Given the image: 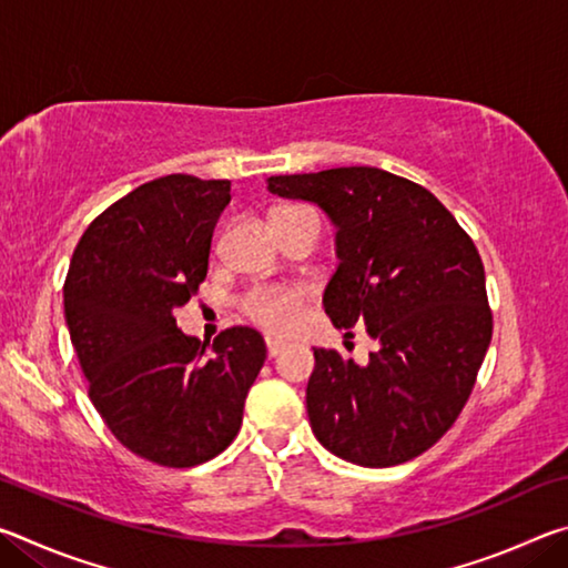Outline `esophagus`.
I'll list each match as a JSON object with an SVG mask.
<instances>
[{
	"instance_id": "1",
	"label": "esophagus",
	"mask_w": 568,
	"mask_h": 568,
	"mask_svg": "<svg viewBox=\"0 0 568 568\" xmlns=\"http://www.w3.org/2000/svg\"><path fill=\"white\" fill-rule=\"evenodd\" d=\"M285 351V343L283 341H275V338H267V355L275 358V355H281Z\"/></svg>"
}]
</instances>
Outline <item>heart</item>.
<instances>
[{
	"label": "heart",
	"instance_id": "obj_1",
	"mask_svg": "<svg viewBox=\"0 0 568 568\" xmlns=\"http://www.w3.org/2000/svg\"><path fill=\"white\" fill-rule=\"evenodd\" d=\"M297 213V207H277L273 220ZM305 303L303 291H287V287H265L255 291L245 301V313L261 328L271 333H291L301 323V307Z\"/></svg>",
	"mask_w": 568,
	"mask_h": 568
}]
</instances>
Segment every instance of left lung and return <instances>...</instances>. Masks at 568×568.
I'll return each mask as SVG.
<instances>
[{"mask_svg": "<svg viewBox=\"0 0 568 568\" xmlns=\"http://www.w3.org/2000/svg\"><path fill=\"white\" fill-rule=\"evenodd\" d=\"M267 190L328 215L338 267L323 307L335 328L365 325L378 343L368 363L313 351L315 438L368 468L420 456L454 426L491 343L474 240L426 187L378 168L275 175Z\"/></svg>", "mask_w": 568, "mask_h": 568, "instance_id": "obj_1", "label": "left lung"}]
</instances>
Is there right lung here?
Returning <instances> with one entry per match:
<instances>
[{
  "mask_svg": "<svg viewBox=\"0 0 568 568\" xmlns=\"http://www.w3.org/2000/svg\"><path fill=\"white\" fill-rule=\"evenodd\" d=\"M227 180L168 175L92 220L64 281V318L90 398L132 454L168 468L215 458L237 436L265 363L263 335L237 325L210 343L175 311L207 275Z\"/></svg>",
  "mask_w": 568,
  "mask_h": 568,
  "instance_id": "right-lung-1",
  "label": "right lung"
}]
</instances>
